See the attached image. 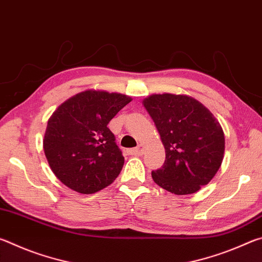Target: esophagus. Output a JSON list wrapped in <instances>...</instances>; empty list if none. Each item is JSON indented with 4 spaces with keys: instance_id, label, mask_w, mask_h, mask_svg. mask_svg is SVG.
<instances>
[{
    "instance_id": "1",
    "label": "esophagus",
    "mask_w": 262,
    "mask_h": 262,
    "mask_svg": "<svg viewBox=\"0 0 262 262\" xmlns=\"http://www.w3.org/2000/svg\"><path fill=\"white\" fill-rule=\"evenodd\" d=\"M127 152L129 155H135V156H141V155H143V152H144V145L139 144V145H137V148L128 150Z\"/></svg>"
}]
</instances>
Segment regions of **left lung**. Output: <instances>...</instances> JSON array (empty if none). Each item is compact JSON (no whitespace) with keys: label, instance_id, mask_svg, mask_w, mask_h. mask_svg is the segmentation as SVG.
Returning <instances> with one entry per match:
<instances>
[{"label":"left lung","instance_id":"obj_1","mask_svg":"<svg viewBox=\"0 0 262 262\" xmlns=\"http://www.w3.org/2000/svg\"><path fill=\"white\" fill-rule=\"evenodd\" d=\"M165 149V162L152 171L155 183L176 195L198 192L222 165L225 137L221 123L187 95H150L142 100Z\"/></svg>","mask_w":262,"mask_h":262}]
</instances>
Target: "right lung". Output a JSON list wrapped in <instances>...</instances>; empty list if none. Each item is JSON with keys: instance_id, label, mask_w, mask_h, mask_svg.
<instances>
[{"instance_id": "obj_1", "label": "right lung", "mask_w": 262, "mask_h": 262, "mask_svg": "<svg viewBox=\"0 0 262 262\" xmlns=\"http://www.w3.org/2000/svg\"><path fill=\"white\" fill-rule=\"evenodd\" d=\"M130 101L126 95L91 89L57 106L48 119L42 147L62 184L94 194L117 179L125 158L107 125Z\"/></svg>"}]
</instances>
